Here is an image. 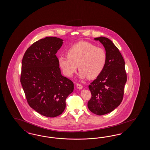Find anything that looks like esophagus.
<instances>
[{"label":"esophagus","mask_w":150,"mask_h":150,"mask_svg":"<svg viewBox=\"0 0 150 150\" xmlns=\"http://www.w3.org/2000/svg\"><path fill=\"white\" fill-rule=\"evenodd\" d=\"M76 87L80 90H81V89L83 88V86L81 84L79 83H77V84H76Z\"/></svg>","instance_id":"esophagus-1"}]
</instances>
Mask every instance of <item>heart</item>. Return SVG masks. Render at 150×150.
<instances>
[{
  "label": "heart",
  "mask_w": 150,
  "mask_h": 150,
  "mask_svg": "<svg viewBox=\"0 0 150 150\" xmlns=\"http://www.w3.org/2000/svg\"><path fill=\"white\" fill-rule=\"evenodd\" d=\"M106 59V53L103 48L87 42H80L69 48L67 57H59L58 63L67 77H71L78 68L80 77L93 79L102 73Z\"/></svg>",
  "instance_id": "obj_1"
}]
</instances>
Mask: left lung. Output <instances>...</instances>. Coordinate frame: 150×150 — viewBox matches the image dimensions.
<instances>
[{"label":"left lung","instance_id":"left-lung-1","mask_svg":"<svg viewBox=\"0 0 150 150\" xmlns=\"http://www.w3.org/2000/svg\"><path fill=\"white\" fill-rule=\"evenodd\" d=\"M105 47L106 63L97 79L89 85L91 98L87 103L93 113L102 115L112 112L122 102L127 75L123 56L108 38H95Z\"/></svg>","mask_w":150,"mask_h":150}]
</instances>
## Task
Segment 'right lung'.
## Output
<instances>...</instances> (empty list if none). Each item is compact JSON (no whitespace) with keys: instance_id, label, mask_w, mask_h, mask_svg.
Returning a JSON list of instances; mask_svg holds the SVG:
<instances>
[{"instance_id":"obj_1","label":"right lung","mask_w":150,"mask_h":150,"mask_svg":"<svg viewBox=\"0 0 150 150\" xmlns=\"http://www.w3.org/2000/svg\"><path fill=\"white\" fill-rule=\"evenodd\" d=\"M63 40L46 37L33 43L23 57L20 82L27 103L47 117L63 112L65 100L74 90V83L62 76L55 54Z\"/></svg>"}]
</instances>
